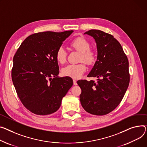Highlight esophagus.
<instances>
[{"mask_svg": "<svg viewBox=\"0 0 147 147\" xmlns=\"http://www.w3.org/2000/svg\"><path fill=\"white\" fill-rule=\"evenodd\" d=\"M73 84L74 85H77V81L76 79H73Z\"/></svg>", "mask_w": 147, "mask_h": 147, "instance_id": "1", "label": "esophagus"}]
</instances>
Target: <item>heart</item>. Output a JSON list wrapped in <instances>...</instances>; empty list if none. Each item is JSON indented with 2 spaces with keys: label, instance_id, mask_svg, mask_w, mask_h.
Here are the masks:
<instances>
[{
  "label": "heart",
  "instance_id": "heart-1",
  "mask_svg": "<svg viewBox=\"0 0 147 147\" xmlns=\"http://www.w3.org/2000/svg\"><path fill=\"white\" fill-rule=\"evenodd\" d=\"M70 45L78 52L80 53L79 60L83 61L87 64H92L95 61V54L93 51L89 50L90 44L85 39L83 38H77L73 41ZM66 51L61 47L58 49L56 53L57 61L61 64L65 63L66 60ZM86 70V67L83 63L76 64H68L64 67L62 70V74L65 76L70 77L74 79L80 77Z\"/></svg>",
  "mask_w": 147,
  "mask_h": 147
}]
</instances>
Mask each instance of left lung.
Wrapping results in <instances>:
<instances>
[{
    "mask_svg": "<svg viewBox=\"0 0 147 147\" xmlns=\"http://www.w3.org/2000/svg\"><path fill=\"white\" fill-rule=\"evenodd\" d=\"M92 36L97 47V61L89 77L97 82L77 81L82 93L80 100L83 109L94 115H105L119 105L129 83V62L118 40L111 34L97 29L86 32Z\"/></svg>",
    "mask_w": 147,
    "mask_h": 147,
    "instance_id": "1",
    "label": "left lung"
}]
</instances>
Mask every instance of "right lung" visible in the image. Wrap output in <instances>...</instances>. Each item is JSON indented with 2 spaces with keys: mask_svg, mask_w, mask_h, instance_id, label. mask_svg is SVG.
I'll list each match as a JSON object with an SVG mask.
<instances>
[{
  "mask_svg": "<svg viewBox=\"0 0 147 147\" xmlns=\"http://www.w3.org/2000/svg\"><path fill=\"white\" fill-rule=\"evenodd\" d=\"M73 31H47L28 36L13 59L12 79L26 108L38 115L55 112L71 86L70 77H60L56 53Z\"/></svg>",
  "mask_w": 147,
  "mask_h": 147,
  "instance_id": "add662e5",
  "label": "right lung"
}]
</instances>
